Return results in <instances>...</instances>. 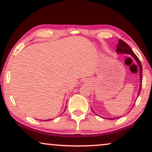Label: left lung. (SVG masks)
I'll return each instance as SVG.
<instances>
[{"label":"left lung","instance_id":"8db88e82","mask_svg":"<svg viewBox=\"0 0 152 152\" xmlns=\"http://www.w3.org/2000/svg\"><path fill=\"white\" fill-rule=\"evenodd\" d=\"M116 53L118 54H128V55H132V57L136 60L137 64H138L139 66V68H140V88H139V92L138 93V96L140 95V91H141V86H142V65H141L140 61L139 60L138 57L136 55L132 48L129 46V45L126 44V43L123 41L121 39H119L118 40V43L117 45V49H116ZM93 110V109H92ZM119 117H116V118H108L109 120H113L115 118H117Z\"/></svg>","mask_w":152,"mask_h":152}]
</instances>
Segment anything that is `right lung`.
I'll list each match as a JSON object with an SVG mask.
<instances>
[{"label":"right lung","instance_id":"obj_1","mask_svg":"<svg viewBox=\"0 0 152 152\" xmlns=\"http://www.w3.org/2000/svg\"><path fill=\"white\" fill-rule=\"evenodd\" d=\"M66 109H65V110H66ZM48 120H51V119H50V120H45V121H48Z\"/></svg>","mask_w":152,"mask_h":152}]
</instances>
